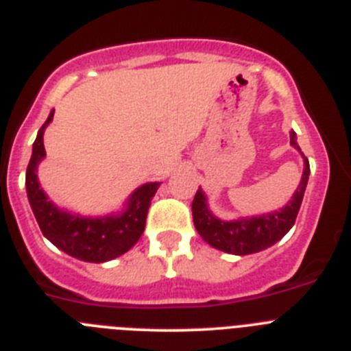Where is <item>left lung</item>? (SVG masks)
<instances>
[{"instance_id":"obj_1","label":"left lung","mask_w":351,"mask_h":351,"mask_svg":"<svg viewBox=\"0 0 351 351\" xmlns=\"http://www.w3.org/2000/svg\"><path fill=\"white\" fill-rule=\"evenodd\" d=\"M290 143L299 150L293 131L290 132ZM308 176L309 162L304 157V171H302L301 183L287 206H283L280 211H273V213L252 217V219L230 220V222H223V220L213 217L206 204L204 192L199 189L192 201V219H194V226L199 236L206 243H210L213 248L227 252V254L248 255L266 250L267 246L280 241L292 229L299 208H301L302 197H304Z\"/></svg>"}]
</instances>
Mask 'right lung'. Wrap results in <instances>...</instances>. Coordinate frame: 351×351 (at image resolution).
Masks as SVG:
<instances>
[{
  "instance_id": "obj_1",
  "label": "right lung",
  "mask_w": 351,
  "mask_h": 351,
  "mask_svg": "<svg viewBox=\"0 0 351 351\" xmlns=\"http://www.w3.org/2000/svg\"><path fill=\"white\" fill-rule=\"evenodd\" d=\"M52 119L53 112H50L45 124L38 131V136L33 143V156L27 164L26 191L31 210L36 217L43 236L58 246L59 250L85 262L112 261L125 254L141 238L148 208L160 183H145L136 189L125 204V211L121 215L87 219L59 210L40 189L36 176L38 164L45 157L43 132Z\"/></svg>"
}]
</instances>
